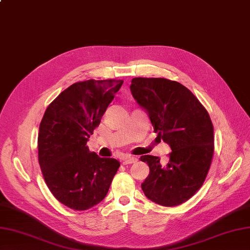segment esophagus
I'll return each mask as SVG.
<instances>
[{"label": "esophagus", "instance_id": "esophagus-1", "mask_svg": "<svg viewBox=\"0 0 250 250\" xmlns=\"http://www.w3.org/2000/svg\"><path fill=\"white\" fill-rule=\"evenodd\" d=\"M138 161L137 157H133V156H127L123 159V164H131V163H136Z\"/></svg>", "mask_w": 250, "mask_h": 250}]
</instances>
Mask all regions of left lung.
Segmentation results:
<instances>
[{
  "label": "left lung",
  "instance_id": "obj_1",
  "mask_svg": "<svg viewBox=\"0 0 250 250\" xmlns=\"http://www.w3.org/2000/svg\"><path fill=\"white\" fill-rule=\"evenodd\" d=\"M130 91L172 149L166 167L159 157L140 158L149 167L142 190L158 205L178 206L199 190L209 172L214 151L209 113L190 90L166 78H132Z\"/></svg>",
  "mask_w": 250,
  "mask_h": 250
}]
</instances>
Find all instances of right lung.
Wrapping results in <instances>:
<instances>
[{
	"label": "right lung",
	"mask_w": 250,
	"mask_h": 250,
	"mask_svg": "<svg viewBox=\"0 0 250 250\" xmlns=\"http://www.w3.org/2000/svg\"><path fill=\"white\" fill-rule=\"evenodd\" d=\"M122 84L114 79L73 83L48 105L41 120V172L55 198L73 210L101 203L120 167L117 159L91 153L87 142Z\"/></svg>",
	"instance_id": "add662e5"
}]
</instances>
